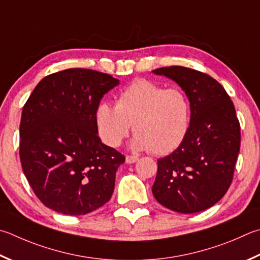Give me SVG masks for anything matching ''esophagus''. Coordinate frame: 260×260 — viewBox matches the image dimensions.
I'll list each match as a JSON object with an SVG mask.
<instances>
[{
  "mask_svg": "<svg viewBox=\"0 0 260 260\" xmlns=\"http://www.w3.org/2000/svg\"><path fill=\"white\" fill-rule=\"evenodd\" d=\"M139 160L138 157L135 155H126V164H134Z\"/></svg>",
  "mask_w": 260,
  "mask_h": 260,
  "instance_id": "34e87169",
  "label": "esophagus"
}]
</instances>
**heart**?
Instances as JSON below:
<instances>
[{"instance_id":"obj_1","label":"heart","mask_w":260,"mask_h":260,"mask_svg":"<svg viewBox=\"0 0 260 260\" xmlns=\"http://www.w3.org/2000/svg\"><path fill=\"white\" fill-rule=\"evenodd\" d=\"M190 101L181 89H165L145 79L127 86L116 107L103 102L95 111L98 134L106 145H120L133 125L131 148L150 150L157 155L178 148L190 128Z\"/></svg>"}]
</instances>
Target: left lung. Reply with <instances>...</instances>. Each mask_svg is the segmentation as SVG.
<instances>
[{
    "mask_svg": "<svg viewBox=\"0 0 260 260\" xmlns=\"http://www.w3.org/2000/svg\"><path fill=\"white\" fill-rule=\"evenodd\" d=\"M175 82L190 101V128L183 142L158 160L152 193L160 205L194 214L217 204L232 183L241 143L231 98L209 75L172 66L152 70Z\"/></svg>",
    "mask_w": 260,
    "mask_h": 260,
    "instance_id": "left-lung-1",
    "label": "left lung"
}]
</instances>
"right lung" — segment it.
Here are the masks:
<instances>
[{
    "label": "right lung",
    "instance_id": "obj_1",
    "mask_svg": "<svg viewBox=\"0 0 260 260\" xmlns=\"http://www.w3.org/2000/svg\"><path fill=\"white\" fill-rule=\"evenodd\" d=\"M119 79L91 69L51 74L36 85L20 121V161L48 208L79 216L110 200L125 157L101 142L95 111Z\"/></svg>",
    "mask_w": 260,
    "mask_h": 260
}]
</instances>
